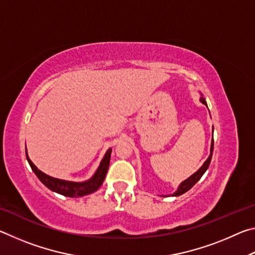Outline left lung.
I'll use <instances>...</instances> for the list:
<instances>
[{
    "instance_id": "8db88e82",
    "label": "left lung",
    "mask_w": 255,
    "mask_h": 255,
    "mask_svg": "<svg viewBox=\"0 0 255 255\" xmlns=\"http://www.w3.org/2000/svg\"><path fill=\"white\" fill-rule=\"evenodd\" d=\"M200 101L204 103L205 106H207V102H206V100H205V98L201 96V98H200ZM213 131H214V128H213ZM213 150H214V138L213 139H211V146H210V155H209V157L206 159V162L202 164V166L200 167L199 170H198L196 173H193L191 176H189V178L187 179V180H184L183 182H181V184L179 185L178 187V190H176V191L173 193V197H178V196H181V195H183V193H185L188 191V190H190L191 189L193 185H195L198 181L200 180V178L202 175H204V173L205 172L207 171V169H208L209 167V164H210V161H211V156H213Z\"/></svg>"
}]
</instances>
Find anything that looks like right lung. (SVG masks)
I'll use <instances>...</instances> for the list:
<instances>
[{
    "label": "right lung",
    "mask_w": 255,
    "mask_h": 255,
    "mask_svg": "<svg viewBox=\"0 0 255 255\" xmlns=\"http://www.w3.org/2000/svg\"><path fill=\"white\" fill-rule=\"evenodd\" d=\"M25 156H27L28 163L31 166L34 174L37 175V178L39 179L42 183H44L47 188L50 189L51 191L57 192L59 195H63L65 197L71 198H77V197H83L86 195H90L101 187V184L105 181V178L108 172V167L110 164V156H111V148L107 150L105 156H103L102 161L99 165L96 173L93 174L91 179L83 181V182H73V181H66V180H60L53 178L45 174L44 172L38 170V167L34 165L31 162V159L29 158L27 148H25Z\"/></svg>",
    "instance_id": "add662e5"
}]
</instances>
